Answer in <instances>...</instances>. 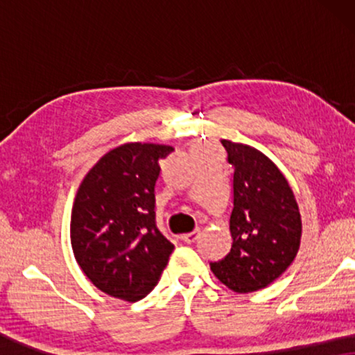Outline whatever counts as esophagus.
Masks as SVG:
<instances>
[{
    "mask_svg": "<svg viewBox=\"0 0 355 355\" xmlns=\"http://www.w3.org/2000/svg\"><path fill=\"white\" fill-rule=\"evenodd\" d=\"M198 236H200V230H196V231H192V232H186V234H182L181 239L184 242H187V244H192V242L197 241Z\"/></svg>",
    "mask_w": 355,
    "mask_h": 355,
    "instance_id": "esophagus-1",
    "label": "esophagus"
}]
</instances>
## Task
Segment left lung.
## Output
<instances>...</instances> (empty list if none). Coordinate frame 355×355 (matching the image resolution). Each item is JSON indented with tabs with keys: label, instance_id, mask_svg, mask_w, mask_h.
Masks as SVG:
<instances>
[{
	"label": "left lung",
	"instance_id": "left-lung-1",
	"mask_svg": "<svg viewBox=\"0 0 355 355\" xmlns=\"http://www.w3.org/2000/svg\"><path fill=\"white\" fill-rule=\"evenodd\" d=\"M223 145L234 168L232 245L210 268L226 288L247 294L266 288L293 263L302 220L288 179L265 153L231 140H223Z\"/></svg>",
	"mask_w": 355,
	"mask_h": 355
}]
</instances>
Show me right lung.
I'll return each mask as SVG.
<instances>
[{"mask_svg": "<svg viewBox=\"0 0 355 355\" xmlns=\"http://www.w3.org/2000/svg\"><path fill=\"white\" fill-rule=\"evenodd\" d=\"M171 145L130 142L105 153L82 179L71 211L76 261L101 293L144 299L174 245L155 225V182Z\"/></svg>", "mask_w": 355, "mask_h": 355, "instance_id": "right-lung-1", "label": "right lung"}]
</instances>
